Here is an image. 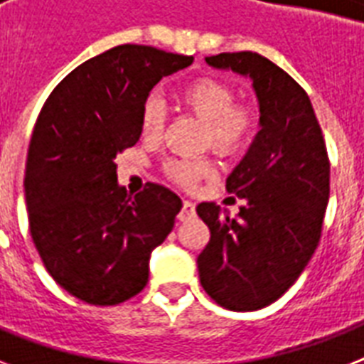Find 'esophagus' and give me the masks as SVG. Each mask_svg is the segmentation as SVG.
<instances>
[{"label": "esophagus", "mask_w": 364, "mask_h": 364, "mask_svg": "<svg viewBox=\"0 0 364 364\" xmlns=\"http://www.w3.org/2000/svg\"><path fill=\"white\" fill-rule=\"evenodd\" d=\"M177 217H179V221H183V223H187V221H191V219H194V217H196V210H194L193 202L185 200V202H183L181 211H179V215Z\"/></svg>", "instance_id": "34e87169"}]
</instances>
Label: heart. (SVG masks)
I'll use <instances>...</instances> for the list:
<instances>
[{
	"instance_id": "obj_1",
	"label": "heart",
	"mask_w": 364,
	"mask_h": 364,
	"mask_svg": "<svg viewBox=\"0 0 364 364\" xmlns=\"http://www.w3.org/2000/svg\"><path fill=\"white\" fill-rule=\"evenodd\" d=\"M181 104L191 113L205 122V143H211L221 153H238L251 143L257 132V113L245 104H234L236 94L228 82L213 77H202L188 82L179 92ZM166 111L159 98H149L141 109V134L145 137H159L164 128ZM215 171L213 160L200 159H168L164 173L179 185H194L202 177Z\"/></svg>"
}]
</instances>
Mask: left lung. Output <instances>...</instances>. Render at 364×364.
Masks as SVG:
<instances>
[{
  "label": "left lung",
  "mask_w": 364,
  "mask_h": 364,
  "mask_svg": "<svg viewBox=\"0 0 364 364\" xmlns=\"http://www.w3.org/2000/svg\"><path fill=\"white\" fill-rule=\"evenodd\" d=\"M215 70L249 77L259 102L260 130L227 177L228 193L245 200L236 217L202 202L210 228L198 255L200 283L217 304L255 311L276 302L316 251L328 202L327 149L308 94L264 56H205Z\"/></svg>",
  "instance_id": "obj_1"
}]
</instances>
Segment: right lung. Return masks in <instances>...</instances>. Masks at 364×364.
I'll return each mask as SVG.
<instances>
[{"mask_svg": "<svg viewBox=\"0 0 364 364\" xmlns=\"http://www.w3.org/2000/svg\"><path fill=\"white\" fill-rule=\"evenodd\" d=\"M193 60L119 45L75 68L43 105L26 160L30 232L54 282L82 302L115 306L139 293L181 211V198L156 183L130 196L115 159L141 136L154 85Z\"/></svg>", "mask_w": 364, "mask_h": 364, "instance_id": "obj_1", "label": "right lung"}]
</instances>
